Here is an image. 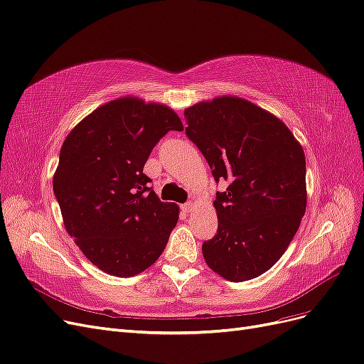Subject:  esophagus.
<instances>
[{
  "mask_svg": "<svg viewBox=\"0 0 364 364\" xmlns=\"http://www.w3.org/2000/svg\"><path fill=\"white\" fill-rule=\"evenodd\" d=\"M181 210H183L184 213H191L192 210H193V203H192V201H189V203L183 204V205H181Z\"/></svg>",
  "mask_w": 364,
  "mask_h": 364,
  "instance_id": "34e87169",
  "label": "esophagus"
}]
</instances>
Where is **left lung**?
<instances>
[{"instance_id":"obj_1","label":"left lung","mask_w":364,"mask_h":364,"mask_svg":"<svg viewBox=\"0 0 364 364\" xmlns=\"http://www.w3.org/2000/svg\"><path fill=\"white\" fill-rule=\"evenodd\" d=\"M186 136L216 183L218 231L203 243L205 263L240 283L269 271L306 213V157L289 128L250 101L222 97L186 109Z\"/></svg>"}]
</instances>
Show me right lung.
Segmentation results:
<instances>
[{"label": "right lung", "mask_w": 364, "mask_h": 364, "mask_svg": "<svg viewBox=\"0 0 364 364\" xmlns=\"http://www.w3.org/2000/svg\"><path fill=\"white\" fill-rule=\"evenodd\" d=\"M181 130L166 105L119 98L92 112L65 139L54 195L69 236L105 274L137 275L166 248L178 207L160 201L144 166L163 136Z\"/></svg>", "instance_id": "add662e5"}]
</instances>
